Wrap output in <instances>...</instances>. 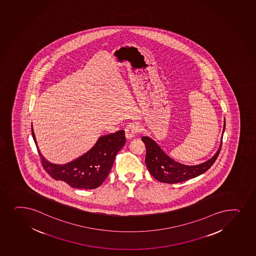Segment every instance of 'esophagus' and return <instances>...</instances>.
<instances>
[{
    "label": "esophagus",
    "instance_id": "esophagus-1",
    "mask_svg": "<svg viewBox=\"0 0 256 256\" xmlns=\"http://www.w3.org/2000/svg\"><path fill=\"white\" fill-rule=\"evenodd\" d=\"M140 126L138 124L132 122L130 124L125 128V136H126V140H131V138L134 137L135 134L137 132H140Z\"/></svg>",
    "mask_w": 256,
    "mask_h": 256
}]
</instances>
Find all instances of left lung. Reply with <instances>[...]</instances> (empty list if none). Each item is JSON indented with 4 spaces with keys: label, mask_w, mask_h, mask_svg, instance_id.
<instances>
[{
    "label": "left lung",
    "mask_w": 256,
    "mask_h": 256,
    "mask_svg": "<svg viewBox=\"0 0 256 256\" xmlns=\"http://www.w3.org/2000/svg\"><path fill=\"white\" fill-rule=\"evenodd\" d=\"M224 128L226 122H224L223 134L224 132ZM223 134L220 147L214 156L210 158V160L198 165H186L174 161L166 153H164L161 147L152 138L144 136L142 137V140L144 142L146 147V155L144 162L148 171L156 180L168 184L180 183L201 176L202 174L210 170L218 158L222 149Z\"/></svg>",
    "instance_id": "left-lung-1"
}]
</instances>
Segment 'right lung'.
I'll return each instance as SVG.
<instances>
[{
	"label": "right lung",
	"mask_w": 256,
	"mask_h": 256,
	"mask_svg": "<svg viewBox=\"0 0 256 256\" xmlns=\"http://www.w3.org/2000/svg\"><path fill=\"white\" fill-rule=\"evenodd\" d=\"M32 131L42 165L49 176L78 189H95L100 186L109 176L116 156L126 142L124 130L104 135L84 155L68 164H54L42 155L33 128Z\"/></svg>",
	"instance_id": "obj_1"
}]
</instances>
